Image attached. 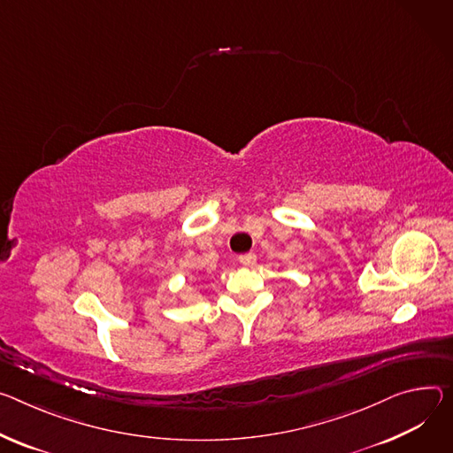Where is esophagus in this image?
<instances>
[{
	"label": "esophagus",
	"instance_id": "esophagus-1",
	"mask_svg": "<svg viewBox=\"0 0 453 453\" xmlns=\"http://www.w3.org/2000/svg\"><path fill=\"white\" fill-rule=\"evenodd\" d=\"M238 262H240L243 267H253V265L257 264V255H255V253L240 255V257H238Z\"/></svg>",
	"mask_w": 453,
	"mask_h": 453
}]
</instances>
